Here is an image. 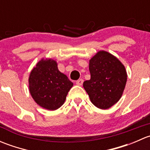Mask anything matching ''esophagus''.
Here are the masks:
<instances>
[{
  "label": "esophagus",
  "mask_w": 150,
  "mask_h": 150,
  "mask_svg": "<svg viewBox=\"0 0 150 150\" xmlns=\"http://www.w3.org/2000/svg\"><path fill=\"white\" fill-rule=\"evenodd\" d=\"M83 83V79H79L76 81V84L78 86H82Z\"/></svg>",
  "instance_id": "obj_1"
}]
</instances>
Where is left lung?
<instances>
[{
  "mask_svg": "<svg viewBox=\"0 0 150 150\" xmlns=\"http://www.w3.org/2000/svg\"><path fill=\"white\" fill-rule=\"evenodd\" d=\"M91 79L83 88L96 107L107 110L121 98L127 81V72L121 62L105 51H99L89 60Z\"/></svg>",
  "mask_w": 150,
  "mask_h": 150,
  "instance_id": "obj_1",
  "label": "left lung"
}]
</instances>
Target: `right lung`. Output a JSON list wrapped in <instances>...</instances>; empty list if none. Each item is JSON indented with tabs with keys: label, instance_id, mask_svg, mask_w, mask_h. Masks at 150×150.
<instances>
[{
	"label": "right lung",
	"instance_id": "obj_1",
	"mask_svg": "<svg viewBox=\"0 0 150 150\" xmlns=\"http://www.w3.org/2000/svg\"><path fill=\"white\" fill-rule=\"evenodd\" d=\"M73 83L60 72L57 62L52 59H42L29 76V91L39 106L56 110L64 103Z\"/></svg>",
	"mask_w": 150,
	"mask_h": 150
}]
</instances>
